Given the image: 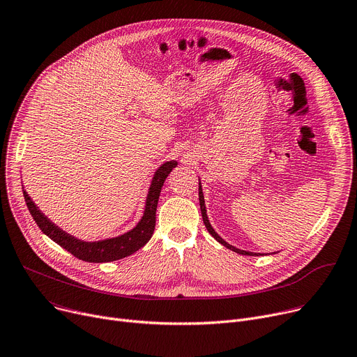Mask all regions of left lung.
<instances>
[{
  "label": "left lung",
  "instance_id": "1",
  "mask_svg": "<svg viewBox=\"0 0 357 357\" xmlns=\"http://www.w3.org/2000/svg\"><path fill=\"white\" fill-rule=\"evenodd\" d=\"M199 200H200V210H202L204 226H206V229L208 230V233H210L218 243H222V244L225 245V248H227V249H230V250H233V252H236V253H238V255H244V256H259L257 253H250V252L240 250V249L234 248V245L226 243L220 236H218V234L214 231V229L211 227V225H210V222H208V217H207V210H206V204H204V196H203V190H202V183H199Z\"/></svg>",
  "mask_w": 357,
  "mask_h": 357
}]
</instances>
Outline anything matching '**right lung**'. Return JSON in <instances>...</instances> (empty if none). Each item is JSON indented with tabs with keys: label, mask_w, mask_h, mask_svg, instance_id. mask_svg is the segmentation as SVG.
Segmentation results:
<instances>
[{
	"label": "right lung",
	"mask_w": 357,
	"mask_h": 357,
	"mask_svg": "<svg viewBox=\"0 0 357 357\" xmlns=\"http://www.w3.org/2000/svg\"><path fill=\"white\" fill-rule=\"evenodd\" d=\"M176 166H177L176 160L161 164L151 180L142 220L137 223V226L130 231L113 238H105L100 241L78 240L74 236L61 230L52 222H50V218L38 210V207L31 200V197L29 196L26 191H24V199H25L26 207H29L33 218L36 220L37 226L41 229V231L47 234L52 241H56L59 245H61L63 249L70 252L73 256L90 263L114 261L135 253L151 238L155 227V210H157L161 187L164 181H166L167 176L170 174V172Z\"/></svg>",
	"instance_id": "right-lung-1"
}]
</instances>
